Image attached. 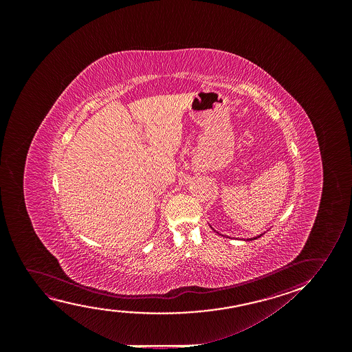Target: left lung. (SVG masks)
I'll return each mask as SVG.
<instances>
[{"label":"left lung","mask_w":352,"mask_h":352,"mask_svg":"<svg viewBox=\"0 0 352 352\" xmlns=\"http://www.w3.org/2000/svg\"><path fill=\"white\" fill-rule=\"evenodd\" d=\"M261 236H262V234H260V236H254V238H250V239H248V241H254V239H257V238Z\"/></svg>","instance_id":"8db88e82"}]
</instances>
